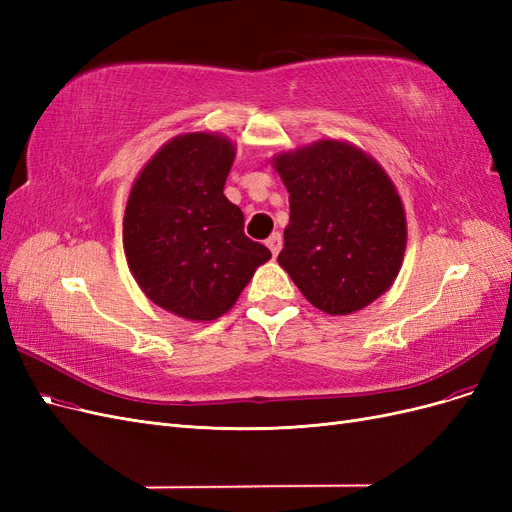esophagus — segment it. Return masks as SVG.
Returning <instances> with one entry per match:
<instances>
[{"mask_svg":"<svg viewBox=\"0 0 512 512\" xmlns=\"http://www.w3.org/2000/svg\"><path fill=\"white\" fill-rule=\"evenodd\" d=\"M267 247H269L273 256L280 254V250H282V235H280V232H273V235L267 239Z\"/></svg>","mask_w":512,"mask_h":512,"instance_id":"1","label":"esophagus"}]
</instances>
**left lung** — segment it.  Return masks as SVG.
Listing matches in <instances>:
<instances>
[{"label": "left lung", "instance_id": "8db88e82", "mask_svg": "<svg viewBox=\"0 0 512 512\" xmlns=\"http://www.w3.org/2000/svg\"><path fill=\"white\" fill-rule=\"evenodd\" d=\"M290 194L282 269L314 307L348 316L389 290L406 252V213L391 177L359 147L322 138L277 153Z\"/></svg>", "mask_w": 512, "mask_h": 512}]
</instances>
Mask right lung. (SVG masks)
Segmentation results:
<instances>
[{
  "label": "right lung",
  "mask_w": 512,
  "mask_h": 512,
  "mask_svg": "<svg viewBox=\"0 0 512 512\" xmlns=\"http://www.w3.org/2000/svg\"><path fill=\"white\" fill-rule=\"evenodd\" d=\"M235 145L215 132L170 138L138 173L123 215L136 284L166 312L209 322L226 314L271 252L245 237L224 196Z\"/></svg>",
  "instance_id": "obj_1"
}]
</instances>
